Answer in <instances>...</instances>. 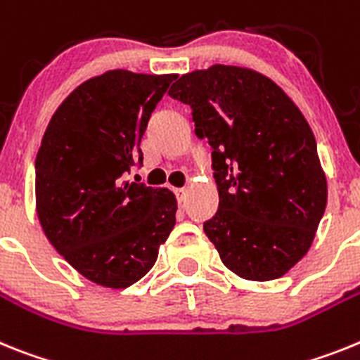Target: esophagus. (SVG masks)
<instances>
[{
    "label": "esophagus",
    "mask_w": 360,
    "mask_h": 360,
    "mask_svg": "<svg viewBox=\"0 0 360 360\" xmlns=\"http://www.w3.org/2000/svg\"><path fill=\"white\" fill-rule=\"evenodd\" d=\"M174 193H176V199H177V202H179V205H181V202H184V199H186V190L177 188Z\"/></svg>",
    "instance_id": "obj_1"
}]
</instances>
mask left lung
Returning a JSON list of instances; mask_svg holds the SVG:
<instances>
[{"label": "left lung", "mask_w": 360, "mask_h": 360, "mask_svg": "<svg viewBox=\"0 0 360 360\" xmlns=\"http://www.w3.org/2000/svg\"><path fill=\"white\" fill-rule=\"evenodd\" d=\"M168 96L192 110L212 150L219 208L202 228L243 279L283 277L304 257L326 208V177L310 124L274 81L214 65L184 74Z\"/></svg>", "instance_id": "obj_1"}]
</instances>
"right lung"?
<instances>
[{
    "mask_svg": "<svg viewBox=\"0 0 360 360\" xmlns=\"http://www.w3.org/2000/svg\"><path fill=\"white\" fill-rule=\"evenodd\" d=\"M174 74L110 70L77 86L52 115L36 155L43 232L92 283L128 288L154 266L176 224L167 188L127 181L139 143Z\"/></svg>",
    "mask_w": 360,
    "mask_h": 360,
    "instance_id": "1",
    "label": "right lung"
}]
</instances>
